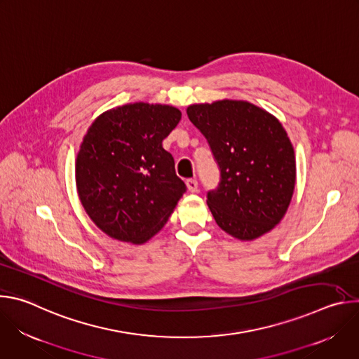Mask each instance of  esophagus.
Wrapping results in <instances>:
<instances>
[{
	"mask_svg": "<svg viewBox=\"0 0 359 359\" xmlns=\"http://www.w3.org/2000/svg\"><path fill=\"white\" fill-rule=\"evenodd\" d=\"M186 186H187V190H189V191L194 193V191H197L198 183H197L196 179H189V180H186Z\"/></svg>",
	"mask_w": 359,
	"mask_h": 359,
	"instance_id": "34e87169",
	"label": "esophagus"
}]
</instances>
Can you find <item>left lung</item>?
I'll use <instances>...</instances> for the list:
<instances>
[{"instance_id":"left-lung-1","label":"left lung","mask_w":359,"mask_h":359,"mask_svg":"<svg viewBox=\"0 0 359 359\" xmlns=\"http://www.w3.org/2000/svg\"><path fill=\"white\" fill-rule=\"evenodd\" d=\"M186 112L220 166V184L208 194L217 226L240 241L271 231L287 213L297 176L294 147L281 122L241 99L193 104Z\"/></svg>"}]
</instances>
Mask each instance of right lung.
I'll return each instance as SVG.
<instances>
[{"label":"right lung","instance_id":"add662e5","mask_svg":"<svg viewBox=\"0 0 359 359\" xmlns=\"http://www.w3.org/2000/svg\"><path fill=\"white\" fill-rule=\"evenodd\" d=\"M182 112L133 102L100 114L88 128L75 161L82 206L114 240L144 244L168 223L186 186L162 146Z\"/></svg>","mask_w":359,"mask_h":359}]
</instances>
